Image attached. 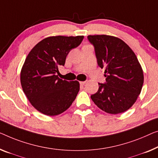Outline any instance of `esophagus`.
Wrapping results in <instances>:
<instances>
[{
	"instance_id": "1",
	"label": "esophagus",
	"mask_w": 158,
	"mask_h": 158,
	"mask_svg": "<svg viewBox=\"0 0 158 158\" xmlns=\"http://www.w3.org/2000/svg\"><path fill=\"white\" fill-rule=\"evenodd\" d=\"M86 83V81H80V84L81 85H84Z\"/></svg>"
}]
</instances>
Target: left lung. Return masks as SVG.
I'll return each instance as SVG.
<instances>
[{
	"instance_id": "1",
	"label": "left lung",
	"mask_w": 158,
	"mask_h": 158,
	"mask_svg": "<svg viewBox=\"0 0 158 158\" xmlns=\"http://www.w3.org/2000/svg\"><path fill=\"white\" fill-rule=\"evenodd\" d=\"M98 65L105 69L106 82L98 83L97 92L91 96L103 111L118 114L134 104L144 81L142 67L133 51L122 40L110 35H89Z\"/></svg>"
}]
</instances>
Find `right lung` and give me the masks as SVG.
I'll list each match as a JSON object with an SVG mask.
<instances>
[{"label": "right lung", "instance_id": "obj_1", "mask_svg": "<svg viewBox=\"0 0 158 158\" xmlns=\"http://www.w3.org/2000/svg\"><path fill=\"white\" fill-rule=\"evenodd\" d=\"M84 36H54L42 40L28 54L20 74L23 90L42 114L56 116L69 109L79 91L77 81H67L56 75L72 49Z\"/></svg>", "mask_w": 158, "mask_h": 158}]
</instances>
